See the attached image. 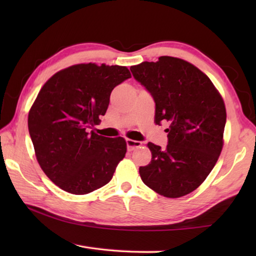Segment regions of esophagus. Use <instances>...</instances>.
Listing matches in <instances>:
<instances>
[{"instance_id": "esophagus-1", "label": "esophagus", "mask_w": 256, "mask_h": 256, "mask_svg": "<svg viewBox=\"0 0 256 256\" xmlns=\"http://www.w3.org/2000/svg\"><path fill=\"white\" fill-rule=\"evenodd\" d=\"M142 142L141 141H136V140H131V138H126V146L128 151H133L136 148H138L141 146Z\"/></svg>"}]
</instances>
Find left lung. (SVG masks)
<instances>
[{"label": "left lung", "instance_id": "8db88e82", "mask_svg": "<svg viewBox=\"0 0 256 256\" xmlns=\"http://www.w3.org/2000/svg\"><path fill=\"white\" fill-rule=\"evenodd\" d=\"M156 104V124L168 122L164 149L149 142L151 162L140 167L141 180L166 198H180L198 188L222 149L226 108L204 73L184 60L160 56L130 68Z\"/></svg>", "mask_w": 256, "mask_h": 256}]
</instances>
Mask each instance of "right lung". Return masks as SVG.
<instances>
[{
    "label": "right lung",
    "mask_w": 256,
    "mask_h": 256,
    "mask_svg": "<svg viewBox=\"0 0 256 256\" xmlns=\"http://www.w3.org/2000/svg\"><path fill=\"white\" fill-rule=\"evenodd\" d=\"M130 78L125 66L76 64L42 86L28 128L42 170L60 188L82 196L110 183L126 142L89 130L105 115L112 90Z\"/></svg>",
    "instance_id": "right-lung-1"
}]
</instances>
